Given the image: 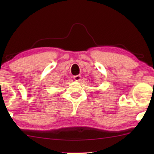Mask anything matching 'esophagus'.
<instances>
[{"mask_svg": "<svg viewBox=\"0 0 154 154\" xmlns=\"http://www.w3.org/2000/svg\"><path fill=\"white\" fill-rule=\"evenodd\" d=\"M73 79H74L75 81H80L81 79V75H74V76H73Z\"/></svg>", "mask_w": 154, "mask_h": 154, "instance_id": "obj_1", "label": "esophagus"}]
</instances>
